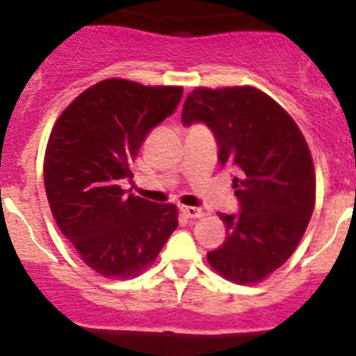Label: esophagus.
Instances as JSON below:
<instances>
[{
  "label": "esophagus",
  "instance_id": "34e87169",
  "mask_svg": "<svg viewBox=\"0 0 356 356\" xmlns=\"http://www.w3.org/2000/svg\"><path fill=\"white\" fill-rule=\"evenodd\" d=\"M181 213L188 219H196V217L203 216V210L196 209V207H181Z\"/></svg>",
  "mask_w": 356,
  "mask_h": 356
}]
</instances>
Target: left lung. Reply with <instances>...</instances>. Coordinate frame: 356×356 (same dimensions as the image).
I'll return each mask as SVG.
<instances>
[{
	"label": "left lung",
	"instance_id": "obj_1",
	"mask_svg": "<svg viewBox=\"0 0 356 356\" xmlns=\"http://www.w3.org/2000/svg\"><path fill=\"white\" fill-rule=\"evenodd\" d=\"M181 121L209 127L221 165L237 172L238 212L219 213L226 241L207 259L235 284L260 282L287 262L314 212L316 176L307 140L291 115L253 87H200L185 99Z\"/></svg>",
	"mask_w": 356,
	"mask_h": 356
}]
</instances>
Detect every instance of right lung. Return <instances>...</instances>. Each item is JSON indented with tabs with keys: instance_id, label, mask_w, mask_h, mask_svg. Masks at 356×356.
Instances as JSON below:
<instances>
[{
	"instance_id": "obj_1",
	"label": "right lung",
	"mask_w": 356,
	"mask_h": 356,
	"mask_svg": "<svg viewBox=\"0 0 356 356\" xmlns=\"http://www.w3.org/2000/svg\"><path fill=\"white\" fill-rule=\"evenodd\" d=\"M181 87L110 78L62 112L49 135L44 185L62 234L90 269L127 280L155 262L178 226L171 203L122 191L151 128L175 114Z\"/></svg>"
}]
</instances>
